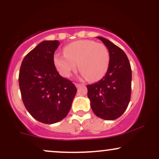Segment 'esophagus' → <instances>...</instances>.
I'll list each match as a JSON object with an SVG mask.
<instances>
[{
  "mask_svg": "<svg viewBox=\"0 0 159 159\" xmlns=\"http://www.w3.org/2000/svg\"><path fill=\"white\" fill-rule=\"evenodd\" d=\"M75 86L77 87H81V86L82 85V84H78V83H75Z\"/></svg>",
  "mask_w": 159,
  "mask_h": 159,
  "instance_id": "1",
  "label": "esophagus"
}]
</instances>
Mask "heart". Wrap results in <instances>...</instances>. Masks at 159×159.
Returning a JSON list of instances; mask_svg holds the SVG:
<instances>
[{"label":"heart","instance_id":"heart-1","mask_svg":"<svg viewBox=\"0 0 159 159\" xmlns=\"http://www.w3.org/2000/svg\"><path fill=\"white\" fill-rule=\"evenodd\" d=\"M109 61L107 47L90 39L73 42L65 47L64 54H55L54 57V65L63 77H69L78 66L81 77L88 78L90 81H98L105 75Z\"/></svg>","mask_w":159,"mask_h":159}]
</instances>
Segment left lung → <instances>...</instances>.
<instances>
[{
    "mask_svg": "<svg viewBox=\"0 0 159 159\" xmlns=\"http://www.w3.org/2000/svg\"><path fill=\"white\" fill-rule=\"evenodd\" d=\"M108 49L110 61L105 75L87 85L94 114L106 120L119 118L126 110L132 92V69L126 54L105 38L97 36Z\"/></svg>",
    "mask_w": 159,
    "mask_h": 159,
    "instance_id": "left-lung-1",
    "label": "left lung"
}]
</instances>
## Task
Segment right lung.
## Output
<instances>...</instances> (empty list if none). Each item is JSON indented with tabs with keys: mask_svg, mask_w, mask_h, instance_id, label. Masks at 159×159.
I'll return each instance as SVG.
<instances>
[{
	"mask_svg": "<svg viewBox=\"0 0 159 159\" xmlns=\"http://www.w3.org/2000/svg\"><path fill=\"white\" fill-rule=\"evenodd\" d=\"M59 45L57 40L42 42L25 57L19 71L24 105L34 119L45 124L64 119L77 92L55 68L54 54Z\"/></svg>",
	"mask_w": 159,
	"mask_h": 159,
	"instance_id": "right-lung-1",
	"label": "right lung"
}]
</instances>
